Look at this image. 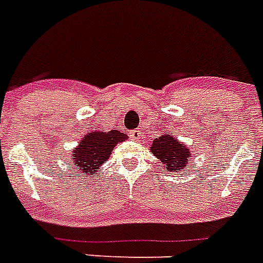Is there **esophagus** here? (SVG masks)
Masks as SVG:
<instances>
[{"label": "esophagus", "mask_w": 263, "mask_h": 263, "mask_svg": "<svg viewBox=\"0 0 263 263\" xmlns=\"http://www.w3.org/2000/svg\"><path fill=\"white\" fill-rule=\"evenodd\" d=\"M140 135H142V134H140L139 129H132V131H129V138H131V139H134V140L139 139Z\"/></svg>", "instance_id": "34e87169"}]
</instances>
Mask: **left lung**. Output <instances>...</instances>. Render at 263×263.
<instances>
[{"label": "left lung", "instance_id": "1", "mask_svg": "<svg viewBox=\"0 0 263 263\" xmlns=\"http://www.w3.org/2000/svg\"><path fill=\"white\" fill-rule=\"evenodd\" d=\"M150 150L153 152L156 157L160 158L164 167L171 172L185 168L187 160H190L189 149H186L180 142L170 135L160 136L158 139H154Z\"/></svg>", "mask_w": 263, "mask_h": 263}]
</instances>
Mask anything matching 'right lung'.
<instances>
[{
    "mask_svg": "<svg viewBox=\"0 0 263 263\" xmlns=\"http://www.w3.org/2000/svg\"><path fill=\"white\" fill-rule=\"evenodd\" d=\"M125 139L127 135L117 129H111L110 132H89L74 150V167L80 174H93L99 165L107 161L114 146Z\"/></svg>",
    "mask_w": 263,
    "mask_h": 263,
    "instance_id": "1",
    "label": "right lung"
}]
</instances>
